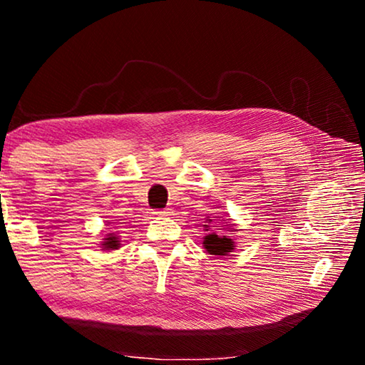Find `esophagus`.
Wrapping results in <instances>:
<instances>
[{
    "label": "esophagus",
    "instance_id": "obj_1",
    "mask_svg": "<svg viewBox=\"0 0 365 365\" xmlns=\"http://www.w3.org/2000/svg\"><path fill=\"white\" fill-rule=\"evenodd\" d=\"M153 214H156V215H169L170 214V209H158V211H154Z\"/></svg>",
    "mask_w": 365,
    "mask_h": 365
}]
</instances>
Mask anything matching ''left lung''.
Wrapping results in <instances>:
<instances>
[{"label": "left lung", "instance_id": "8db88e82", "mask_svg": "<svg viewBox=\"0 0 365 365\" xmlns=\"http://www.w3.org/2000/svg\"><path fill=\"white\" fill-rule=\"evenodd\" d=\"M205 248L209 252V255L214 256H225L227 252H230L233 250V242L227 237H219V235H207L205 238Z\"/></svg>", "mask_w": 365, "mask_h": 365}]
</instances>
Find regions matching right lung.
Segmentation results:
<instances>
[{
    "mask_svg": "<svg viewBox=\"0 0 365 365\" xmlns=\"http://www.w3.org/2000/svg\"><path fill=\"white\" fill-rule=\"evenodd\" d=\"M103 246L106 250H117L119 248V240H117L115 237H109V238H106V242L103 243Z\"/></svg>",
    "mask_w": 365,
    "mask_h": 365,
    "instance_id": "obj_1",
    "label": "right lung"
}]
</instances>
